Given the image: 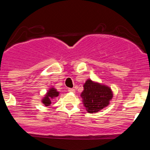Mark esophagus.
Wrapping results in <instances>:
<instances>
[{
    "label": "esophagus",
    "mask_w": 150,
    "mask_h": 150,
    "mask_svg": "<svg viewBox=\"0 0 150 150\" xmlns=\"http://www.w3.org/2000/svg\"><path fill=\"white\" fill-rule=\"evenodd\" d=\"M68 91L71 92V93H75V90L74 88H69V89H68Z\"/></svg>",
    "instance_id": "1"
}]
</instances>
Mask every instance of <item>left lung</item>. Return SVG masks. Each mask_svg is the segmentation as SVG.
Segmentation results:
<instances>
[{
    "mask_svg": "<svg viewBox=\"0 0 150 150\" xmlns=\"http://www.w3.org/2000/svg\"><path fill=\"white\" fill-rule=\"evenodd\" d=\"M81 96L88 112H97L110 104L113 92L109 86L88 79L83 84Z\"/></svg>",
    "mask_w": 150,
    "mask_h": 150,
    "instance_id": "8db88e82",
    "label": "left lung"
}]
</instances>
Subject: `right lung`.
<instances>
[{
    "mask_svg": "<svg viewBox=\"0 0 150 150\" xmlns=\"http://www.w3.org/2000/svg\"><path fill=\"white\" fill-rule=\"evenodd\" d=\"M59 95V92L55 88H50L48 90V91L46 92V94H45V96H43V99H41V102L45 106L48 107V106H49L51 104V101L54 99H55L56 97H57Z\"/></svg>",
    "mask_w": 150,
    "mask_h": 150,
    "instance_id": "obj_1",
    "label": "right lung"
}]
</instances>
